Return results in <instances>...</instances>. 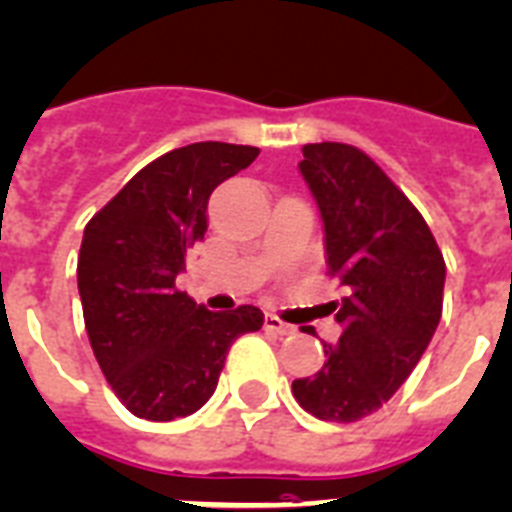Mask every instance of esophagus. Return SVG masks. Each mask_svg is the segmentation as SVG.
<instances>
[{
  "mask_svg": "<svg viewBox=\"0 0 512 512\" xmlns=\"http://www.w3.org/2000/svg\"><path fill=\"white\" fill-rule=\"evenodd\" d=\"M264 329H269V332H277V335H293L295 332L293 324H285L280 316H274V314L264 316Z\"/></svg>",
  "mask_w": 512,
  "mask_h": 512,
  "instance_id": "obj_1",
  "label": "esophagus"
}]
</instances>
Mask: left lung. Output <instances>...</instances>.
I'll return each instance as SVG.
<instances>
[{
  "mask_svg": "<svg viewBox=\"0 0 512 512\" xmlns=\"http://www.w3.org/2000/svg\"><path fill=\"white\" fill-rule=\"evenodd\" d=\"M324 222L329 308L342 335L324 366L293 382L303 411L350 424L379 411L411 377L442 316L445 259L432 230L371 156L348 143H306L298 164Z\"/></svg>",
  "mask_w": 512,
  "mask_h": 512,
  "instance_id": "1",
  "label": "left lung"
}]
</instances>
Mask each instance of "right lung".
Returning <instances> with one entry per match:
<instances>
[{"instance_id": "right-lung-1", "label": "right lung", "mask_w": 512, "mask_h": 512, "mask_svg": "<svg viewBox=\"0 0 512 512\" xmlns=\"http://www.w3.org/2000/svg\"><path fill=\"white\" fill-rule=\"evenodd\" d=\"M259 156L256 146L204 141L146 164L86 225L78 293L86 332L114 395L133 416L172 421L214 395L227 350L256 332V306L206 311L177 274L206 232L211 190Z\"/></svg>"}]
</instances>
